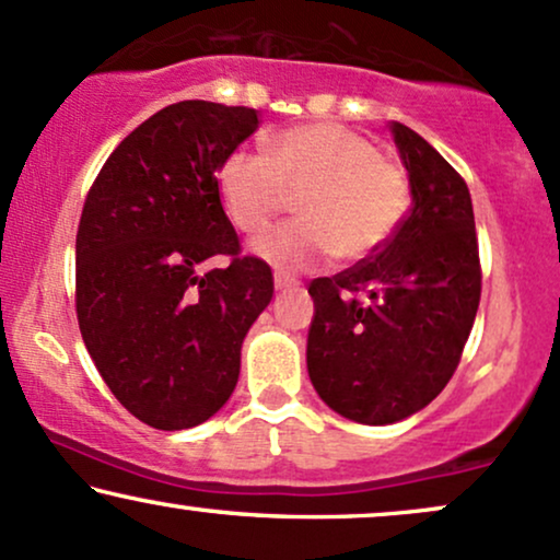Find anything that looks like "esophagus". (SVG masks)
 <instances>
[{"label": "esophagus", "instance_id": "obj_1", "mask_svg": "<svg viewBox=\"0 0 560 560\" xmlns=\"http://www.w3.org/2000/svg\"><path fill=\"white\" fill-rule=\"evenodd\" d=\"M273 287L276 289H292V287H298V279H292V276H287V273H276Z\"/></svg>", "mask_w": 560, "mask_h": 560}]
</instances>
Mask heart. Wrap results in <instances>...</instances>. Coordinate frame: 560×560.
Returning a JSON list of instances; mask_svg holds the SVG:
<instances>
[{
    "instance_id": "b5f03b06",
    "label": "heart",
    "mask_w": 560,
    "mask_h": 560,
    "mask_svg": "<svg viewBox=\"0 0 560 560\" xmlns=\"http://www.w3.org/2000/svg\"><path fill=\"white\" fill-rule=\"evenodd\" d=\"M215 185L229 221L245 234L266 232L298 195L300 219L255 242L258 255L292 271L334 255L368 258L399 229L412 200L399 161L334 122L289 127L268 140V153L234 148L221 159Z\"/></svg>"
}]
</instances>
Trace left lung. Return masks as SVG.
<instances>
[{"mask_svg":"<svg viewBox=\"0 0 560 560\" xmlns=\"http://www.w3.org/2000/svg\"><path fill=\"white\" fill-rule=\"evenodd\" d=\"M412 211L386 245L310 281L307 373L334 412L388 425L420 412L459 368L482 268L467 182L425 138L394 122Z\"/></svg>","mask_w":560,"mask_h":560,"instance_id":"left-lung-1","label":"left lung"}]
</instances>
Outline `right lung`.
I'll use <instances>...</instances> for the list:
<instances>
[{"label": "right lung", "instance_id": "right-lung-1", "mask_svg": "<svg viewBox=\"0 0 560 560\" xmlns=\"http://www.w3.org/2000/svg\"><path fill=\"white\" fill-rule=\"evenodd\" d=\"M258 112L179 101L114 148L88 190L75 240V313L117 401L156 430H185L224 407L240 349L273 298L266 260L242 255L221 206V159ZM228 266L205 271V260Z\"/></svg>", "mask_w": 560, "mask_h": 560}]
</instances>
